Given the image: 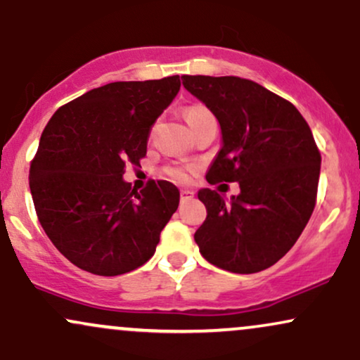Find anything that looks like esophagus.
I'll return each instance as SVG.
<instances>
[{"mask_svg":"<svg viewBox=\"0 0 360 360\" xmlns=\"http://www.w3.org/2000/svg\"><path fill=\"white\" fill-rule=\"evenodd\" d=\"M194 198V193L189 191V189H183L181 191V203H188V201H191Z\"/></svg>","mask_w":360,"mask_h":360,"instance_id":"esophagus-1","label":"esophagus"}]
</instances>
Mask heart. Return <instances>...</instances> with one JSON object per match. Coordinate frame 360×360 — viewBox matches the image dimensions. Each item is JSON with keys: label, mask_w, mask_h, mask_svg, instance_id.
<instances>
[{"label": "heart", "mask_w": 360, "mask_h": 360, "mask_svg": "<svg viewBox=\"0 0 360 360\" xmlns=\"http://www.w3.org/2000/svg\"><path fill=\"white\" fill-rule=\"evenodd\" d=\"M210 111L201 108V106H193V108H188L186 110L184 117H186V122H188V125L191 127L194 122H198V120L205 118V117H210ZM167 174L172 177V179L176 181H186L188 179V172H186L184 167H171L167 169Z\"/></svg>", "instance_id": "heart-1"}]
</instances>
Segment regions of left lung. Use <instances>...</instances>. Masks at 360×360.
<instances>
[{
	"mask_svg": "<svg viewBox=\"0 0 360 360\" xmlns=\"http://www.w3.org/2000/svg\"><path fill=\"white\" fill-rule=\"evenodd\" d=\"M181 79L220 123L221 147L206 181L240 188L230 200L210 188L198 191L208 217L194 242L220 269H267L295 245L315 208L321 155L311 130L291 103L250 79Z\"/></svg>",
	"mask_w": 360,
	"mask_h": 360,
	"instance_id": "left-lung-1",
	"label": "left lung"
}]
</instances>
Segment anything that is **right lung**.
I'll return each instance as SVG.
<instances>
[{
    "mask_svg": "<svg viewBox=\"0 0 360 360\" xmlns=\"http://www.w3.org/2000/svg\"><path fill=\"white\" fill-rule=\"evenodd\" d=\"M179 76L94 88L52 115L30 166L40 225L74 266L120 276L154 255L179 189L150 181L135 191L125 164L147 154L148 130L179 93Z\"/></svg>",
    "mask_w": 360,
    "mask_h": 360,
    "instance_id": "obj_1",
    "label": "right lung"
}]
</instances>
